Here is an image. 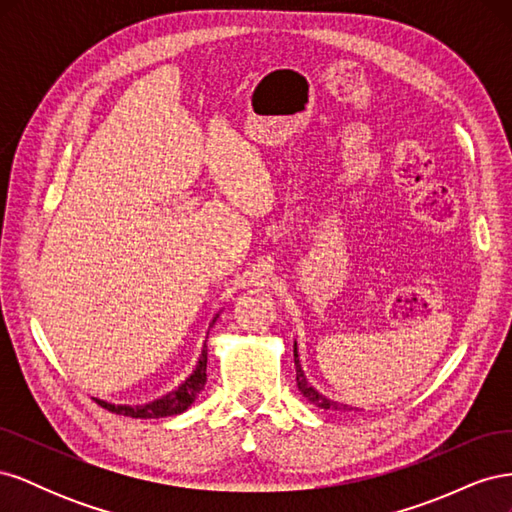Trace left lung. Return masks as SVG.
<instances>
[{
	"label": "left lung",
	"instance_id": "1",
	"mask_svg": "<svg viewBox=\"0 0 512 512\" xmlns=\"http://www.w3.org/2000/svg\"><path fill=\"white\" fill-rule=\"evenodd\" d=\"M294 365H297V386L301 395L309 401V404H314L318 408H324V410H352V406L348 404H342V401H335V399H329L327 395H322L316 386L307 380L305 371L301 367V359H299V350H297V342H294Z\"/></svg>",
	"mask_w": 512,
	"mask_h": 512
}]
</instances>
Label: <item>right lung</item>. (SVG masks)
Returning <instances> with one entry per match:
<instances>
[{"mask_svg": "<svg viewBox=\"0 0 512 512\" xmlns=\"http://www.w3.org/2000/svg\"><path fill=\"white\" fill-rule=\"evenodd\" d=\"M218 316L220 314H215V318L209 324V329L213 327L215 320H218ZM205 382H207V339H205L203 352H200L198 361L192 369V374L185 378L179 386H175L173 391H168L153 401H145V404H113V401L98 399V397H96V401L106 410H111L115 414H123V416H132V418L177 416L194 404L200 391L205 389Z\"/></svg>", "mask_w": 512, "mask_h": 512, "instance_id": "add662e5", "label": "right lung"}]
</instances>
